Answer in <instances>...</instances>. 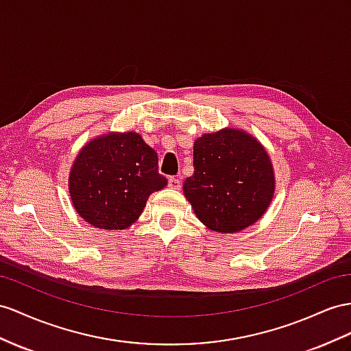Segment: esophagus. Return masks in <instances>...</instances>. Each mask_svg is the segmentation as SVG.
<instances>
[{
  "label": "esophagus",
  "mask_w": 351,
  "mask_h": 351,
  "mask_svg": "<svg viewBox=\"0 0 351 351\" xmlns=\"http://www.w3.org/2000/svg\"><path fill=\"white\" fill-rule=\"evenodd\" d=\"M169 186L173 188V190H179V188H181V181H179V179L175 176L169 178Z\"/></svg>",
  "instance_id": "34e87169"
}]
</instances>
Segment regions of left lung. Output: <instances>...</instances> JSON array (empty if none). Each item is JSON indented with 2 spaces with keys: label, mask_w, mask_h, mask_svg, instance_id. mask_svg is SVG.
Segmentation results:
<instances>
[{
  "label": "left lung",
  "mask_w": 351,
  "mask_h": 351,
  "mask_svg": "<svg viewBox=\"0 0 351 351\" xmlns=\"http://www.w3.org/2000/svg\"><path fill=\"white\" fill-rule=\"evenodd\" d=\"M274 185L271 160L252 134L227 128L194 142V173L185 179L184 194L208 228L250 227L268 209Z\"/></svg>",
  "instance_id": "obj_1"
}]
</instances>
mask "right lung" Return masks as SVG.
<instances>
[{
    "label": "right lung",
    "mask_w": 351,
    "mask_h": 351,
    "mask_svg": "<svg viewBox=\"0 0 351 351\" xmlns=\"http://www.w3.org/2000/svg\"><path fill=\"white\" fill-rule=\"evenodd\" d=\"M167 185L157 152L141 134L106 133L82 148L71 167L69 194L90 226L124 230L136 221L149 194Z\"/></svg>",
    "instance_id": "1"
}]
</instances>
